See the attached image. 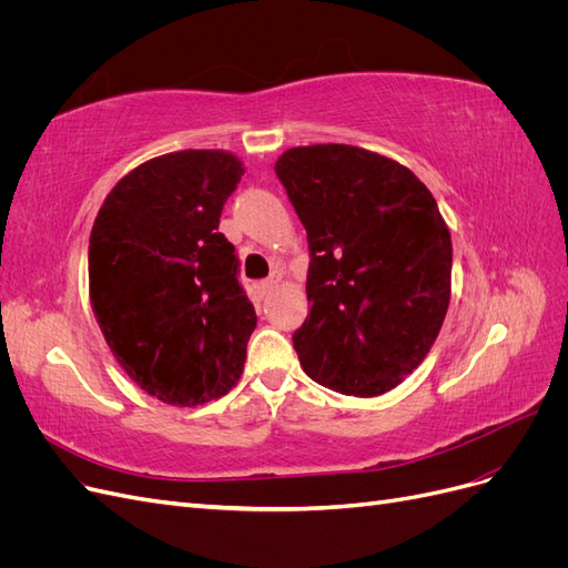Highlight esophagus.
Returning <instances> with one entry per match:
<instances>
[{
  "label": "esophagus",
  "mask_w": 568,
  "mask_h": 568,
  "mask_svg": "<svg viewBox=\"0 0 568 568\" xmlns=\"http://www.w3.org/2000/svg\"><path fill=\"white\" fill-rule=\"evenodd\" d=\"M277 277H270V280H263V282H257V294H261V296H265V294H270V291L274 288V286H277Z\"/></svg>",
  "instance_id": "esophagus-1"
}]
</instances>
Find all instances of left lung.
I'll list each match as a JSON object with an SVG mask.
<instances>
[{
  "label": "left lung",
  "instance_id": "left-lung-1",
  "mask_svg": "<svg viewBox=\"0 0 568 568\" xmlns=\"http://www.w3.org/2000/svg\"><path fill=\"white\" fill-rule=\"evenodd\" d=\"M274 173L307 234L311 313L294 348L313 382L372 398L422 365L450 303L453 242L412 170L348 144L284 151Z\"/></svg>",
  "mask_w": 568,
  "mask_h": 568
}]
</instances>
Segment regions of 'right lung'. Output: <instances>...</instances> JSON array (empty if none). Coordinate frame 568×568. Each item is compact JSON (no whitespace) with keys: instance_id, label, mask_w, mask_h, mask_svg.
I'll return each mask as SVG.
<instances>
[{"instance_id":"1","label":"right lung","mask_w":568,"mask_h":568,"mask_svg":"<svg viewBox=\"0 0 568 568\" xmlns=\"http://www.w3.org/2000/svg\"><path fill=\"white\" fill-rule=\"evenodd\" d=\"M244 175L225 151H175L120 180L94 220L88 253L99 329L132 382L194 407L242 376L255 311L239 257L217 232Z\"/></svg>"}]
</instances>
